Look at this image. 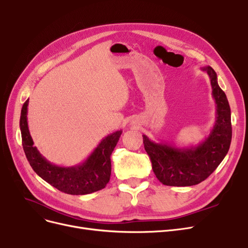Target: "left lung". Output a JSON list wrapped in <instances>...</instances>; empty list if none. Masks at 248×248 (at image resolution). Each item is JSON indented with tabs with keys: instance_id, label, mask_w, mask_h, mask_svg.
<instances>
[{
	"instance_id": "8db88e82",
	"label": "left lung",
	"mask_w": 248,
	"mask_h": 248,
	"mask_svg": "<svg viewBox=\"0 0 248 248\" xmlns=\"http://www.w3.org/2000/svg\"><path fill=\"white\" fill-rule=\"evenodd\" d=\"M211 81L216 117L209 136L198 146L177 147L175 144L155 142L142 136L144 147L152 162L156 178L168 186H191L207 179L226 157L232 140L231 108L226 94L217 82L212 67H202Z\"/></svg>"
}]
</instances>
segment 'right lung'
I'll use <instances>...</instances> for the list:
<instances>
[{
  "label": "right lung",
  "mask_w": 248,
  "mask_h": 248,
  "mask_svg": "<svg viewBox=\"0 0 248 248\" xmlns=\"http://www.w3.org/2000/svg\"><path fill=\"white\" fill-rule=\"evenodd\" d=\"M28 106L29 99L22 106L19 127L25 154L36 174L60 191L68 194H88L104 188L110 178V155L122 130L102 139L84 162L73 167H59L44 158L33 146L34 141L28 126Z\"/></svg>",
  "instance_id": "right-lung-1"
}]
</instances>
